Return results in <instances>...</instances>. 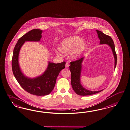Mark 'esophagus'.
Listing matches in <instances>:
<instances>
[{
	"label": "esophagus",
	"instance_id": "34e87169",
	"mask_svg": "<svg viewBox=\"0 0 130 130\" xmlns=\"http://www.w3.org/2000/svg\"><path fill=\"white\" fill-rule=\"evenodd\" d=\"M70 66V64H69V62H67L66 63V65H65V67L66 68H68Z\"/></svg>",
	"mask_w": 130,
	"mask_h": 130
}]
</instances>
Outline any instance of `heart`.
Returning <instances> with one entry per match:
<instances>
[{"label":"heart","instance_id":"obj_1","mask_svg":"<svg viewBox=\"0 0 130 130\" xmlns=\"http://www.w3.org/2000/svg\"><path fill=\"white\" fill-rule=\"evenodd\" d=\"M87 44L84 39L79 36H69L64 39L59 44V48L55 49L54 52L57 55L62 53H69L71 58L76 59L84 53Z\"/></svg>","mask_w":130,"mask_h":130}]
</instances>
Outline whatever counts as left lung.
Here are the masks:
<instances>
[{
    "label": "left lung",
    "mask_w": 130,
    "mask_h": 130,
    "mask_svg": "<svg viewBox=\"0 0 130 130\" xmlns=\"http://www.w3.org/2000/svg\"><path fill=\"white\" fill-rule=\"evenodd\" d=\"M98 37L100 40V45L107 44L110 46L112 50L113 57L114 58V69L116 67L117 55L115 52V45L111 37L104 34L102 31L96 30ZM85 57L78 59L75 61L70 63L71 65L69 66L70 70L71 72V84L74 91L79 95H89L95 94L103 91V89L99 91H93L86 89L81 84V75L82 70V63Z\"/></svg>",
    "instance_id": "left-lung-1"
}]
</instances>
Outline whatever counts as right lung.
Returning a JSON list of instances; mask_svg holds the SVG:
<instances>
[{"label": "right lung", "mask_w": 130, "mask_h": 130, "mask_svg": "<svg viewBox=\"0 0 130 130\" xmlns=\"http://www.w3.org/2000/svg\"><path fill=\"white\" fill-rule=\"evenodd\" d=\"M43 31L33 29L28 31L18 40L14 48L12 69L14 76L23 89L36 95L49 94L54 89L56 80L60 72L64 69L66 62L54 63L48 61L47 67L41 75L35 78L26 76L22 72L19 62V56L21 47L25 42H40Z\"/></svg>", "instance_id": "add662e5"}]
</instances>
